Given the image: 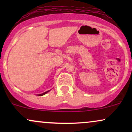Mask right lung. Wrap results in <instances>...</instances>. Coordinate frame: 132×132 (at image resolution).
I'll return each instance as SVG.
<instances>
[{
    "mask_svg": "<svg viewBox=\"0 0 132 132\" xmlns=\"http://www.w3.org/2000/svg\"><path fill=\"white\" fill-rule=\"evenodd\" d=\"M51 90H48V91H46L45 92H43V93H42V94H38V95H39V96H42V95H45V94H47L48 93V92H50V91Z\"/></svg>",
    "mask_w": 132,
    "mask_h": 132,
    "instance_id": "right-lung-1",
    "label": "right lung"
}]
</instances>
